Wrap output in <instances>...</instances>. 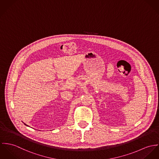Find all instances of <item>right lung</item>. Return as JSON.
<instances>
[{
    "label": "right lung",
    "instance_id": "add662e5",
    "mask_svg": "<svg viewBox=\"0 0 159 159\" xmlns=\"http://www.w3.org/2000/svg\"><path fill=\"white\" fill-rule=\"evenodd\" d=\"M25 124V125H26V124Z\"/></svg>",
    "mask_w": 159,
    "mask_h": 159
}]
</instances>
